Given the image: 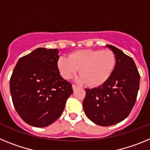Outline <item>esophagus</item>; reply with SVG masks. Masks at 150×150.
I'll return each mask as SVG.
<instances>
[{
	"label": "esophagus",
	"instance_id": "obj_1",
	"mask_svg": "<svg viewBox=\"0 0 150 150\" xmlns=\"http://www.w3.org/2000/svg\"><path fill=\"white\" fill-rule=\"evenodd\" d=\"M78 88H79V87H78L77 85H75V84H72V89H73V91H75Z\"/></svg>",
	"mask_w": 150,
	"mask_h": 150
}]
</instances>
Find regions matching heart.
Returning <instances> with one entry per match:
<instances>
[{"mask_svg":"<svg viewBox=\"0 0 150 150\" xmlns=\"http://www.w3.org/2000/svg\"><path fill=\"white\" fill-rule=\"evenodd\" d=\"M115 63V56L111 50H81L71 53L69 57H59L57 66L64 79H71L80 70L79 81L96 87L109 79Z\"/></svg>","mask_w":150,"mask_h":150,"instance_id":"obj_1","label":"heart"}]
</instances>
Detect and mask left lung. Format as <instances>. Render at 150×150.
<instances>
[{"label":"left lung","mask_w":150,"mask_h":150,"mask_svg":"<svg viewBox=\"0 0 150 150\" xmlns=\"http://www.w3.org/2000/svg\"><path fill=\"white\" fill-rule=\"evenodd\" d=\"M106 47L116 59L112 74L102 85L85 89L83 101L87 117L100 126L113 125L128 116L140 86V74L132 58L115 47Z\"/></svg>","instance_id":"8db88e82"}]
</instances>
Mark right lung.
Segmentation results:
<instances>
[{
    "mask_svg": "<svg viewBox=\"0 0 150 150\" xmlns=\"http://www.w3.org/2000/svg\"><path fill=\"white\" fill-rule=\"evenodd\" d=\"M57 49L39 47L21 57L10 78L13 103L30 125H50L62 115L72 87L59 74Z\"/></svg>",
    "mask_w": 150,
    "mask_h": 150,
    "instance_id": "right-lung-1",
    "label": "right lung"
}]
</instances>
